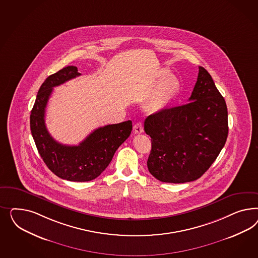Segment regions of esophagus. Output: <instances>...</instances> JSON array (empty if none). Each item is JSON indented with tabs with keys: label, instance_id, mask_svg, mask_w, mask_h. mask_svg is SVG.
I'll return each instance as SVG.
<instances>
[{
	"label": "esophagus",
	"instance_id": "34e87169",
	"mask_svg": "<svg viewBox=\"0 0 258 258\" xmlns=\"http://www.w3.org/2000/svg\"><path fill=\"white\" fill-rule=\"evenodd\" d=\"M133 130H134V133L136 134H140V133H144V127L143 125L141 123H136L134 126H133Z\"/></svg>",
	"mask_w": 258,
	"mask_h": 258
}]
</instances>
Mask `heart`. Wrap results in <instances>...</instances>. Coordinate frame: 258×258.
Here are the masks:
<instances>
[{
    "instance_id": "b5f03b06",
    "label": "heart",
    "mask_w": 258,
    "mask_h": 258,
    "mask_svg": "<svg viewBox=\"0 0 258 258\" xmlns=\"http://www.w3.org/2000/svg\"><path fill=\"white\" fill-rule=\"evenodd\" d=\"M169 74L166 69L160 72V80L154 93L150 95L147 107L150 110L159 111L166 109L177 98L180 92V82L178 78Z\"/></svg>"
}]
</instances>
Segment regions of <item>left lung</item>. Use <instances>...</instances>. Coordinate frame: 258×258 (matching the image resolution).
Wrapping results in <instances>:
<instances>
[{
	"instance_id": "8db88e82",
	"label": "left lung",
	"mask_w": 258,
	"mask_h": 258,
	"mask_svg": "<svg viewBox=\"0 0 258 258\" xmlns=\"http://www.w3.org/2000/svg\"><path fill=\"white\" fill-rule=\"evenodd\" d=\"M188 101L145 120V132L151 137L148 168L163 182L198 180L226 143V103L210 74L202 66Z\"/></svg>"
}]
</instances>
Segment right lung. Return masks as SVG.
I'll use <instances>...</instances> for the list:
<instances>
[{
  "label": "right lung",
  "instance_id": "add662e5",
  "mask_svg": "<svg viewBox=\"0 0 258 258\" xmlns=\"http://www.w3.org/2000/svg\"><path fill=\"white\" fill-rule=\"evenodd\" d=\"M80 75L76 66H67L49 76L39 88L30 114L32 136L39 155L55 175L70 181H89L97 178L133 130V122L127 120L96 128L78 146H66L54 140L45 125L47 102L54 87Z\"/></svg>",
  "mask_w": 258,
  "mask_h": 258
}]
</instances>
